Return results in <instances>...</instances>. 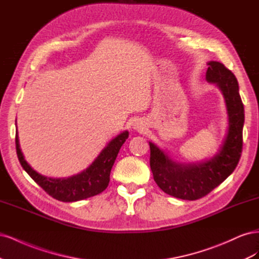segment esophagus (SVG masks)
I'll return each mask as SVG.
<instances>
[{
    "mask_svg": "<svg viewBox=\"0 0 259 259\" xmlns=\"http://www.w3.org/2000/svg\"><path fill=\"white\" fill-rule=\"evenodd\" d=\"M134 128L136 130V131H143L145 127H144V124L142 123V122H135V124H134Z\"/></svg>",
    "mask_w": 259,
    "mask_h": 259,
    "instance_id": "esophagus-1",
    "label": "esophagus"
}]
</instances>
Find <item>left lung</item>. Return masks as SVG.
I'll list each match as a JSON object with an SVG mask.
<instances>
[{"label":"left lung","mask_w":259,"mask_h":259,"mask_svg":"<svg viewBox=\"0 0 259 259\" xmlns=\"http://www.w3.org/2000/svg\"><path fill=\"white\" fill-rule=\"evenodd\" d=\"M206 81L221 90L228 113V130L218 152L199 163H179L158 146H150V167L153 179L164 192L183 200L204 197L232 174L237 167L243 145L244 107L237 77L218 61L207 62Z\"/></svg>","instance_id":"1"}]
</instances>
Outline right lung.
Listing matches in <instances>:
<instances>
[{
    "label": "right lung",
    "mask_w": 259,
    "mask_h": 259,
    "mask_svg": "<svg viewBox=\"0 0 259 259\" xmlns=\"http://www.w3.org/2000/svg\"><path fill=\"white\" fill-rule=\"evenodd\" d=\"M127 137V131L121 133L109 142L88 168L68 178L46 177L31 167L21 152L18 132L16 134V151L23 169L45 192L61 202H75L94 197L106 189L110 182V171L117 153Z\"/></svg>",
    "instance_id": "right-lung-1"
}]
</instances>
